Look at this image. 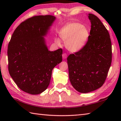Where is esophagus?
Masks as SVG:
<instances>
[{
    "label": "esophagus",
    "instance_id": "34e87169",
    "mask_svg": "<svg viewBox=\"0 0 121 121\" xmlns=\"http://www.w3.org/2000/svg\"><path fill=\"white\" fill-rule=\"evenodd\" d=\"M62 58L64 59H66V58H67V54H66V53H64L62 55Z\"/></svg>",
    "mask_w": 121,
    "mask_h": 121
}]
</instances>
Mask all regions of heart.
I'll list each match as a JSON object with an SVG mask.
<instances>
[{"instance_id":"b5f03b06","label":"heart","mask_w":121,"mask_h":121,"mask_svg":"<svg viewBox=\"0 0 121 121\" xmlns=\"http://www.w3.org/2000/svg\"><path fill=\"white\" fill-rule=\"evenodd\" d=\"M60 37L69 50L75 52L81 50L87 43L89 37L88 29L83 25L76 22H71L65 25L60 32ZM58 45L60 41L55 40Z\"/></svg>"}]
</instances>
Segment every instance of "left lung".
Returning <instances> with one entry per match:
<instances>
[{"label": "left lung", "mask_w": 121, "mask_h": 121, "mask_svg": "<svg viewBox=\"0 0 121 121\" xmlns=\"http://www.w3.org/2000/svg\"><path fill=\"white\" fill-rule=\"evenodd\" d=\"M91 30L88 41L81 50L68 56L69 79L81 93L95 91L104 84L112 61L109 33L96 15L88 14Z\"/></svg>", "instance_id": "1"}]
</instances>
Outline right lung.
Here are the masks:
<instances>
[{"label": "right lung", "instance_id": "right-lung-1", "mask_svg": "<svg viewBox=\"0 0 121 121\" xmlns=\"http://www.w3.org/2000/svg\"><path fill=\"white\" fill-rule=\"evenodd\" d=\"M55 20L50 15L29 18L16 28L9 43V74L19 88L28 94L44 91L53 69L62 62V49L48 50L44 38Z\"/></svg>", "mask_w": 121, "mask_h": 121}]
</instances>
